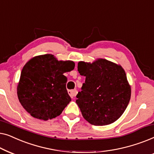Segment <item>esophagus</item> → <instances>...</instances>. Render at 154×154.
I'll return each instance as SVG.
<instances>
[{
  "mask_svg": "<svg viewBox=\"0 0 154 154\" xmlns=\"http://www.w3.org/2000/svg\"><path fill=\"white\" fill-rule=\"evenodd\" d=\"M68 93L69 95H70V97L72 99H73L75 97V96L76 95V93H77V91L76 90H69L68 91Z\"/></svg>",
  "mask_w": 154,
  "mask_h": 154,
  "instance_id": "esophagus-1",
  "label": "esophagus"
}]
</instances>
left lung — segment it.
Segmentation results:
<instances>
[{
	"instance_id": "obj_1",
	"label": "left lung",
	"mask_w": 154,
	"mask_h": 154,
	"mask_svg": "<svg viewBox=\"0 0 154 154\" xmlns=\"http://www.w3.org/2000/svg\"><path fill=\"white\" fill-rule=\"evenodd\" d=\"M78 71L85 76L75 101L84 119L94 125H106L117 121L127 108L131 96L123 69L99 59L92 64L79 62Z\"/></svg>"
}]
</instances>
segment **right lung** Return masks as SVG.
<instances>
[{
  "mask_svg": "<svg viewBox=\"0 0 154 154\" xmlns=\"http://www.w3.org/2000/svg\"><path fill=\"white\" fill-rule=\"evenodd\" d=\"M75 67L72 61H58L52 54L35 57L23 67L17 86L21 104L38 119L48 121L60 116L71 97L64 74Z\"/></svg>",
  "mask_w": 154,
  "mask_h": 154,
  "instance_id": "1",
  "label": "right lung"
}]
</instances>
